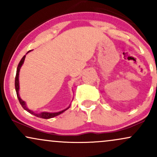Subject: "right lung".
I'll return each instance as SVG.
<instances>
[{
  "label": "right lung",
  "mask_w": 157,
  "mask_h": 157,
  "mask_svg": "<svg viewBox=\"0 0 157 157\" xmlns=\"http://www.w3.org/2000/svg\"><path fill=\"white\" fill-rule=\"evenodd\" d=\"M30 51H32V50H30ZM28 52H29V51ZM27 52V53H28ZM25 57H26V55H24L23 57V58L21 59V61H20L18 66H17V71H16V76H15V90H16V93H17V98H18V100L20 102V103H21V105L22 107L26 110V111H28L29 113H32V114L35 115V116L37 117H40V118H43V119H50V118H52V117H55L56 116H58V115H60V113H62L63 112H64L65 111H66L68 108L70 107V105L68 106L67 109H66L65 110H63V111H59V112H55V113H50V112H41L40 113H35L34 111H32V110H29L28 109V108L26 107V102H25L23 100H22V99L19 96V71H20V69H21V67L22 66V65L23 63V62H24V60H25Z\"/></svg>",
  "instance_id": "1"
}]
</instances>
